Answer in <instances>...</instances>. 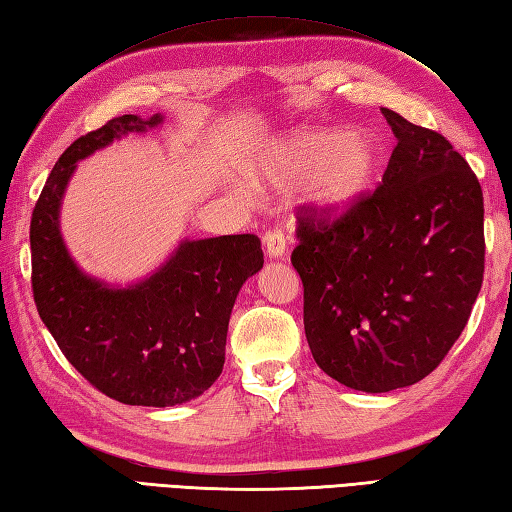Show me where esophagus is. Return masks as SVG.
Returning <instances> with one entry per match:
<instances>
[{"instance_id":"1","label":"esophagus","mask_w":512,"mask_h":512,"mask_svg":"<svg viewBox=\"0 0 512 512\" xmlns=\"http://www.w3.org/2000/svg\"><path fill=\"white\" fill-rule=\"evenodd\" d=\"M264 246H266V255L270 259H279V257H284L288 244H286V237H284L282 230L273 228L264 235Z\"/></svg>"}]
</instances>
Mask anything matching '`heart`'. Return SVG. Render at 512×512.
I'll return each mask as SVG.
<instances>
[{"instance_id": "heart-1", "label": "heart", "mask_w": 512, "mask_h": 512, "mask_svg": "<svg viewBox=\"0 0 512 512\" xmlns=\"http://www.w3.org/2000/svg\"><path fill=\"white\" fill-rule=\"evenodd\" d=\"M382 166V148L366 130L299 128L270 150L264 173L277 186L304 182L310 204L342 215L362 202Z\"/></svg>"}]
</instances>
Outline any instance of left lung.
<instances>
[{
  "label": "left lung",
  "mask_w": 512,
  "mask_h": 512,
  "mask_svg": "<svg viewBox=\"0 0 512 512\" xmlns=\"http://www.w3.org/2000/svg\"><path fill=\"white\" fill-rule=\"evenodd\" d=\"M397 146L382 184L335 222L299 213L293 250L317 366L364 393L433 373L484 279V195L435 130L382 108Z\"/></svg>",
  "instance_id": "left-lung-1"
}]
</instances>
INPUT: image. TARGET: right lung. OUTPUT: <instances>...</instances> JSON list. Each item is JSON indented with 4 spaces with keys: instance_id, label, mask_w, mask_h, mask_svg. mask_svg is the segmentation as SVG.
<instances>
[{
    "instance_id": "obj_1",
    "label": "right lung",
    "mask_w": 512,
    "mask_h": 512,
    "mask_svg": "<svg viewBox=\"0 0 512 512\" xmlns=\"http://www.w3.org/2000/svg\"><path fill=\"white\" fill-rule=\"evenodd\" d=\"M162 122V113L122 115L75 139L30 219L33 295L57 346L110 399L155 408L190 402L222 375L239 288L264 266L255 235L182 239L162 266L128 286L88 275L70 257L59 210L77 162Z\"/></svg>"
}]
</instances>
